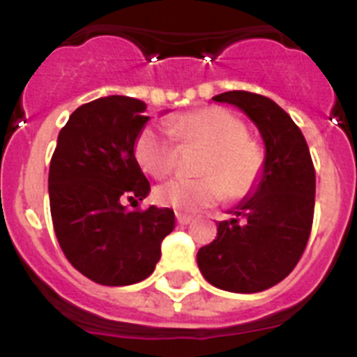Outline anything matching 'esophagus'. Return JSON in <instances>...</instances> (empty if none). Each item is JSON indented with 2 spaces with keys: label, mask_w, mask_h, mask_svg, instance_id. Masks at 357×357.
<instances>
[{
  "label": "esophagus",
  "mask_w": 357,
  "mask_h": 357,
  "mask_svg": "<svg viewBox=\"0 0 357 357\" xmlns=\"http://www.w3.org/2000/svg\"><path fill=\"white\" fill-rule=\"evenodd\" d=\"M191 220H193V216H189V214L176 213V222H178V225H188V223H191Z\"/></svg>",
  "instance_id": "1"
}]
</instances>
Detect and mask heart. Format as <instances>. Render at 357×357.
I'll use <instances>...</instances> for the list:
<instances>
[{
    "label": "heart",
    "instance_id": "obj_1",
    "mask_svg": "<svg viewBox=\"0 0 357 357\" xmlns=\"http://www.w3.org/2000/svg\"><path fill=\"white\" fill-rule=\"evenodd\" d=\"M172 132L182 143L207 146L200 166V172L207 175L198 178L176 176L160 184L155 189V200L160 206L193 213L223 200L227 189L232 197H241L259 181L264 166L263 151L247 139V127L229 110L222 107L193 110L173 119ZM134 155L150 175H168L176 162L175 141L166 128L150 125L135 137Z\"/></svg>",
    "mask_w": 357,
    "mask_h": 357
}]
</instances>
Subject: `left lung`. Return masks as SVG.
<instances>
[{"instance_id": "obj_1", "label": "left lung", "mask_w": 357, "mask_h": 357, "mask_svg": "<svg viewBox=\"0 0 357 357\" xmlns=\"http://www.w3.org/2000/svg\"><path fill=\"white\" fill-rule=\"evenodd\" d=\"M213 100L247 114L266 153L257 184L230 211L236 218L218 223L216 239L198 250L197 263L216 288L264 291L291 273L307 245L317 189L313 160L301 128L273 100L247 91Z\"/></svg>"}]
</instances>
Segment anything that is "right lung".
<instances>
[{
    "mask_svg": "<svg viewBox=\"0 0 357 357\" xmlns=\"http://www.w3.org/2000/svg\"><path fill=\"white\" fill-rule=\"evenodd\" d=\"M146 103L105 96L78 107L56 139L48 191L53 229L69 263L103 286H128L151 275L175 213L151 206L150 182L134 155L135 137L150 118Z\"/></svg>",
    "mask_w": 357,
    "mask_h": 357,
    "instance_id": "right-lung-1",
    "label": "right lung"
}]
</instances>
